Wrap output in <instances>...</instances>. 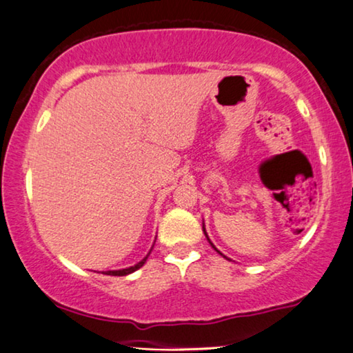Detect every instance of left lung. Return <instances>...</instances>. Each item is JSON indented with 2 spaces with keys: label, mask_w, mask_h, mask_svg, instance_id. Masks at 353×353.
Instances as JSON below:
<instances>
[{
  "label": "left lung",
  "mask_w": 353,
  "mask_h": 353,
  "mask_svg": "<svg viewBox=\"0 0 353 353\" xmlns=\"http://www.w3.org/2000/svg\"><path fill=\"white\" fill-rule=\"evenodd\" d=\"M204 234H206V231H204ZM208 236V234H206ZM208 241H209V238H208ZM209 243H210V241H209ZM210 245H212V243H210ZM214 247V245H212ZM214 249H215V247H214ZM215 250H217V249H215ZM219 252V250H217ZM219 254H220V252H219Z\"/></svg>",
  "instance_id": "8db88e82"
}]
</instances>
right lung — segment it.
<instances>
[{
	"label": "right lung",
	"instance_id": "right-lung-1",
	"mask_svg": "<svg viewBox=\"0 0 353 353\" xmlns=\"http://www.w3.org/2000/svg\"><path fill=\"white\" fill-rule=\"evenodd\" d=\"M147 256H149V255H147ZM147 256H145V259H144L143 261H139L138 265H134V266H131V268H126V270H120V271H108L106 274H108V276H126V274H130V272L139 270V268L144 265L145 260H147Z\"/></svg>",
	"mask_w": 353,
	"mask_h": 353
}]
</instances>
